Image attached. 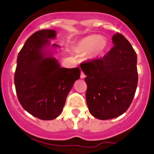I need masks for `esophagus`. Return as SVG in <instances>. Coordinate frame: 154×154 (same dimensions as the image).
I'll return each instance as SVG.
<instances>
[{"label":"esophagus","instance_id":"1","mask_svg":"<svg viewBox=\"0 0 154 154\" xmlns=\"http://www.w3.org/2000/svg\"><path fill=\"white\" fill-rule=\"evenodd\" d=\"M80 77H81V79H84V78H85V74H84L82 71L81 72V76Z\"/></svg>","mask_w":154,"mask_h":154}]
</instances>
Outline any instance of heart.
Returning a JSON list of instances; mask_svg holds the SVG:
<instances>
[{"mask_svg": "<svg viewBox=\"0 0 154 154\" xmlns=\"http://www.w3.org/2000/svg\"><path fill=\"white\" fill-rule=\"evenodd\" d=\"M108 40L105 38L100 35H90L78 41L75 49L83 54L88 52L89 57L95 59L101 56L108 49Z\"/></svg>", "mask_w": 154, "mask_h": 154, "instance_id": "heart-1", "label": "heart"}]
</instances>
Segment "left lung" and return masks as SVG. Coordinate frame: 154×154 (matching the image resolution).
Instances as JSON below:
<instances>
[{"label": "left lung", "instance_id": "8db88e82", "mask_svg": "<svg viewBox=\"0 0 154 154\" xmlns=\"http://www.w3.org/2000/svg\"><path fill=\"white\" fill-rule=\"evenodd\" d=\"M113 47L103 58L81 65L86 75L89 113L100 120L122 115L132 103L137 86V54L122 34L112 37Z\"/></svg>", "mask_w": 154, "mask_h": 154}]
</instances>
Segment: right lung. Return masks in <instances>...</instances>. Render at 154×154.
Here are the masks:
<instances>
[{
	"mask_svg": "<svg viewBox=\"0 0 154 154\" xmlns=\"http://www.w3.org/2000/svg\"><path fill=\"white\" fill-rule=\"evenodd\" d=\"M54 30H41L28 38L17 57L14 84L20 104L26 111L42 120L60 115L74 83L80 78L79 68H65L46 51ZM54 47L58 45L53 44Z\"/></svg>",
	"mask_w": 154,
	"mask_h": 154,
	"instance_id": "obj_1",
	"label": "right lung"
}]
</instances>
